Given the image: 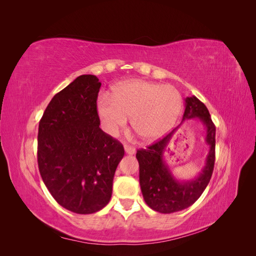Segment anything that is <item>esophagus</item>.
<instances>
[{
    "label": "esophagus",
    "mask_w": 256,
    "mask_h": 256,
    "mask_svg": "<svg viewBox=\"0 0 256 256\" xmlns=\"http://www.w3.org/2000/svg\"><path fill=\"white\" fill-rule=\"evenodd\" d=\"M124 148H125V152H126V154H136V148L134 147H132V146H130V145H125L124 146Z\"/></svg>",
    "instance_id": "34e87169"
}]
</instances>
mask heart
Returning <instances> with one entry per match:
<instances>
[{
	"label": "heart",
	"instance_id": "1",
	"mask_svg": "<svg viewBox=\"0 0 256 256\" xmlns=\"http://www.w3.org/2000/svg\"><path fill=\"white\" fill-rule=\"evenodd\" d=\"M182 106L180 92L172 85L134 80L115 86L110 97L100 96L97 113L108 134H118L131 116L136 132L152 142L173 127Z\"/></svg>",
	"mask_w": 256,
	"mask_h": 256
}]
</instances>
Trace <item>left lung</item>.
Masks as SVG:
<instances>
[{
	"label": "left lung",
	"instance_id": "1",
	"mask_svg": "<svg viewBox=\"0 0 256 256\" xmlns=\"http://www.w3.org/2000/svg\"><path fill=\"white\" fill-rule=\"evenodd\" d=\"M194 118H200L205 126V141L209 145L206 166L198 177L187 182L177 180L164 160L166 146L178 127L146 150L136 152L144 200L158 212L172 214L191 206L202 196L212 178L216 158V126L206 106L196 96L187 97L182 122Z\"/></svg>",
	"mask_w": 256,
	"mask_h": 256
}]
</instances>
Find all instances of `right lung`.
Returning <instances> with one entry per match:
<instances>
[{"label":"right lung","instance_id":"1","mask_svg":"<svg viewBox=\"0 0 256 256\" xmlns=\"http://www.w3.org/2000/svg\"><path fill=\"white\" fill-rule=\"evenodd\" d=\"M102 83L82 74L58 92L38 127L37 161L46 187L72 212L94 214L111 198L124 146L99 128L97 97Z\"/></svg>","mask_w":256,"mask_h":256}]
</instances>
